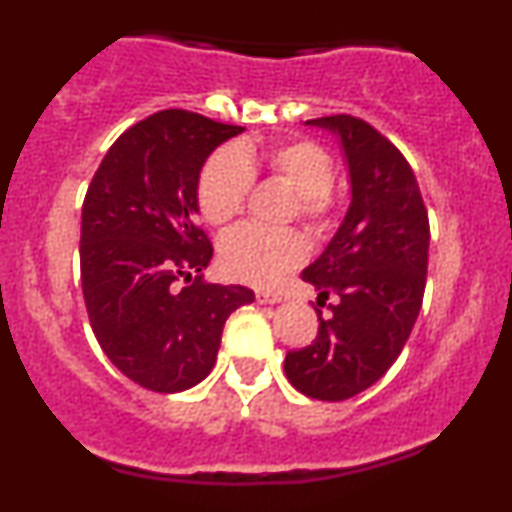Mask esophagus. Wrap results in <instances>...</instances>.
Wrapping results in <instances>:
<instances>
[{
	"mask_svg": "<svg viewBox=\"0 0 512 512\" xmlns=\"http://www.w3.org/2000/svg\"><path fill=\"white\" fill-rule=\"evenodd\" d=\"M255 296H257V303H264V305H274L284 301V293L272 291V289H257Z\"/></svg>",
	"mask_w": 512,
	"mask_h": 512,
	"instance_id": "34e87169",
	"label": "esophagus"
}]
</instances>
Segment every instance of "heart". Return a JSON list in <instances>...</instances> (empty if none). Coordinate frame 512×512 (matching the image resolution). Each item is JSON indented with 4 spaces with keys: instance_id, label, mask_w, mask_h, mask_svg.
<instances>
[{
    "instance_id": "heart-1",
    "label": "heart",
    "mask_w": 512,
    "mask_h": 512,
    "mask_svg": "<svg viewBox=\"0 0 512 512\" xmlns=\"http://www.w3.org/2000/svg\"><path fill=\"white\" fill-rule=\"evenodd\" d=\"M257 163L293 192H298V211L305 221L325 228L332 221L334 199L330 187L334 163L322 146L313 142L289 144H243L240 149H219L204 163L199 175V207L211 223L236 219L248 197ZM305 243L289 228L238 226L226 233L219 245L223 272L245 284H274L289 269L301 264Z\"/></svg>"
}]
</instances>
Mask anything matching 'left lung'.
<instances>
[{
  "label": "left lung",
  "instance_id": "8db88e82",
  "mask_svg": "<svg viewBox=\"0 0 512 512\" xmlns=\"http://www.w3.org/2000/svg\"><path fill=\"white\" fill-rule=\"evenodd\" d=\"M342 146L349 209L303 281L317 305V337L289 351L284 370L305 397L342 402L368 390L397 361L419 317L428 267V214L407 158L378 129L351 115L308 120Z\"/></svg>",
  "mask_w": 512,
  "mask_h": 512
}]
</instances>
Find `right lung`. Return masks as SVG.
<instances>
[{
	"instance_id": "add662e5",
	"label": "right lung",
	"mask_w": 512,
	"mask_h": 512,
	"mask_svg": "<svg viewBox=\"0 0 512 512\" xmlns=\"http://www.w3.org/2000/svg\"><path fill=\"white\" fill-rule=\"evenodd\" d=\"M243 132L163 110L120 134L88 185L79 250L88 320L110 363L151 392L202 383L228 315L255 301L245 286L197 276L214 255L197 228L199 173Z\"/></svg>"
}]
</instances>
